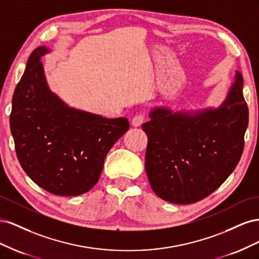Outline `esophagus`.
<instances>
[{
    "mask_svg": "<svg viewBox=\"0 0 259 259\" xmlns=\"http://www.w3.org/2000/svg\"><path fill=\"white\" fill-rule=\"evenodd\" d=\"M145 114L144 113H138L132 119V125L133 126H140L144 122H145Z\"/></svg>",
    "mask_w": 259,
    "mask_h": 259,
    "instance_id": "34e87169",
    "label": "esophagus"
}]
</instances>
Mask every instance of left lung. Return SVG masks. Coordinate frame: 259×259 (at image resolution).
I'll return each instance as SVG.
<instances>
[{
	"mask_svg": "<svg viewBox=\"0 0 259 259\" xmlns=\"http://www.w3.org/2000/svg\"><path fill=\"white\" fill-rule=\"evenodd\" d=\"M243 79L236 81L216 110L171 113L158 108L143 124L148 136L145 168L152 190L174 204L208 197L236 168L244 148L248 109Z\"/></svg>",
	"mask_w": 259,
	"mask_h": 259,
	"instance_id": "obj_1",
	"label": "left lung"
}]
</instances>
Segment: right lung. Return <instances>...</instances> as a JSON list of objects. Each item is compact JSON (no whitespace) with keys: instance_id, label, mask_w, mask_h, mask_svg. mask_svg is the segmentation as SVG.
Listing matches in <instances>:
<instances>
[{"instance_id":"obj_1","label":"right lung","mask_w":259,"mask_h":259,"mask_svg":"<svg viewBox=\"0 0 259 259\" xmlns=\"http://www.w3.org/2000/svg\"><path fill=\"white\" fill-rule=\"evenodd\" d=\"M48 52L41 46L30 55L13 95L11 132L26 174L46 191L73 197L97 184L107 153L128 131L130 122L62 103L46 83L40 59Z\"/></svg>"}]
</instances>
